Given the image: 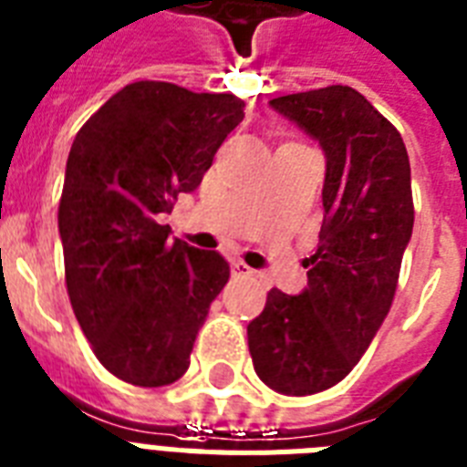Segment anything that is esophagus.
Wrapping results in <instances>:
<instances>
[{
	"label": "esophagus",
	"mask_w": 467,
	"mask_h": 467,
	"mask_svg": "<svg viewBox=\"0 0 467 467\" xmlns=\"http://www.w3.org/2000/svg\"><path fill=\"white\" fill-rule=\"evenodd\" d=\"M230 271H233L234 278H249V275H254V271L249 266H246L244 261H233V266H230Z\"/></svg>",
	"instance_id": "1"
}]
</instances>
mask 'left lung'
<instances>
[{"label": "left lung", "mask_w": 467, "mask_h": 467, "mask_svg": "<svg viewBox=\"0 0 467 467\" xmlns=\"http://www.w3.org/2000/svg\"><path fill=\"white\" fill-rule=\"evenodd\" d=\"M268 105L324 150V223L305 290L273 287L246 336L264 384L312 396L350 374L391 309L415 223L410 161L396 127L350 86Z\"/></svg>", "instance_id": "8db88e82"}]
</instances>
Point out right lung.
Here are the masks:
<instances>
[{
  "instance_id": "right-lung-1",
  "label": "right lung",
  "mask_w": 467,
  "mask_h": 467,
  "mask_svg": "<svg viewBox=\"0 0 467 467\" xmlns=\"http://www.w3.org/2000/svg\"><path fill=\"white\" fill-rule=\"evenodd\" d=\"M244 100L136 81L109 98L71 143L59 237L67 293L102 367L158 389L189 369L196 333L230 264L218 252L170 240V213L192 194Z\"/></svg>"
}]
</instances>
